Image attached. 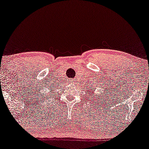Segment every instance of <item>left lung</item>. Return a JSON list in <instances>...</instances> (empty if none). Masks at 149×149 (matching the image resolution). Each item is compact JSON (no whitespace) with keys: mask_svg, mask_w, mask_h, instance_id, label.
<instances>
[{"mask_svg":"<svg viewBox=\"0 0 149 149\" xmlns=\"http://www.w3.org/2000/svg\"><path fill=\"white\" fill-rule=\"evenodd\" d=\"M91 87H92V86H91ZM90 88H91V90H94V89H93L92 88H91V87H90ZM87 92H89V94H90V93H92L93 92V91H91V90L90 91H89V89H87Z\"/></svg>","mask_w":149,"mask_h":149,"instance_id":"obj_1","label":"left lung"}]
</instances>
